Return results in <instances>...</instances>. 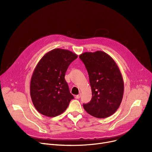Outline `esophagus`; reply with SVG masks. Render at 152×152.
I'll return each instance as SVG.
<instances>
[{
  "label": "esophagus",
  "instance_id": "34e87169",
  "mask_svg": "<svg viewBox=\"0 0 152 152\" xmlns=\"http://www.w3.org/2000/svg\"><path fill=\"white\" fill-rule=\"evenodd\" d=\"M80 97H81V93H79L78 95H76V97H75V98L76 99H79V98H80Z\"/></svg>",
  "mask_w": 152,
  "mask_h": 152
}]
</instances>
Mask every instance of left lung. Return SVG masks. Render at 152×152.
<instances>
[{
	"label": "left lung",
	"mask_w": 152,
	"mask_h": 152,
	"mask_svg": "<svg viewBox=\"0 0 152 152\" xmlns=\"http://www.w3.org/2000/svg\"><path fill=\"white\" fill-rule=\"evenodd\" d=\"M87 70L92 89V99L83 104L92 116L105 118L114 114L120 105L124 81L115 60L102 51L84 52L79 55Z\"/></svg>",
	"instance_id": "1"
}]
</instances>
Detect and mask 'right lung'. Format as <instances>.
I'll use <instances>...</instances> for the list:
<instances>
[{
    "label": "right lung",
    "instance_id": "add662e5",
    "mask_svg": "<svg viewBox=\"0 0 152 152\" xmlns=\"http://www.w3.org/2000/svg\"><path fill=\"white\" fill-rule=\"evenodd\" d=\"M77 55L69 50L55 49L39 60L32 75L30 95L39 113L55 117L65 111L74 99L65 75L70 63Z\"/></svg>",
    "mask_w": 152,
    "mask_h": 152
}]
</instances>
